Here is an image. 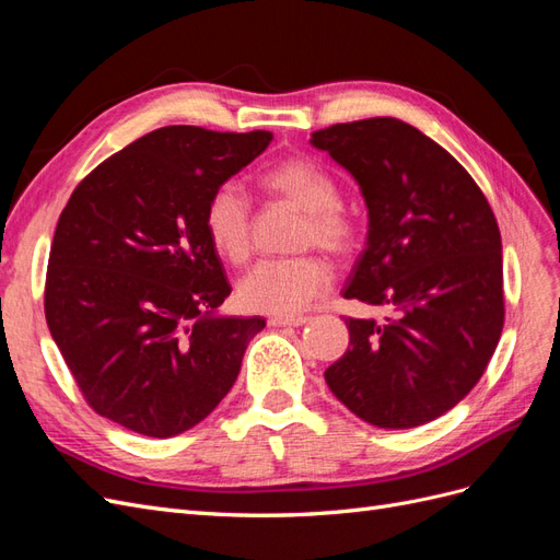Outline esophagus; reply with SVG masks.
I'll return each instance as SVG.
<instances>
[{
    "label": "esophagus",
    "mask_w": 560,
    "mask_h": 560,
    "mask_svg": "<svg viewBox=\"0 0 560 560\" xmlns=\"http://www.w3.org/2000/svg\"><path fill=\"white\" fill-rule=\"evenodd\" d=\"M308 322V317H270L268 325L270 327H303Z\"/></svg>",
    "instance_id": "34e87169"
}]
</instances>
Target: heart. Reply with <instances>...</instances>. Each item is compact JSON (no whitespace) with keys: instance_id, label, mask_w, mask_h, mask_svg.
<instances>
[{"instance_id":"1","label":"heart","mask_w":560,"mask_h":560,"mask_svg":"<svg viewBox=\"0 0 560 560\" xmlns=\"http://www.w3.org/2000/svg\"><path fill=\"white\" fill-rule=\"evenodd\" d=\"M259 184L303 212L296 249L319 247L334 257H348L358 245V224L341 208V189L319 163L294 156L261 173ZM208 238L219 257L245 264L252 254V206L238 184H219L202 212ZM334 270L319 254L264 259L238 284L241 306L252 313L294 317L331 284Z\"/></svg>"}]
</instances>
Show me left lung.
<instances>
[{
	"instance_id": "1",
	"label": "left lung",
	"mask_w": 560,
	"mask_h": 560,
	"mask_svg": "<svg viewBox=\"0 0 560 560\" xmlns=\"http://www.w3.org/2000/svg\"><path fill=\"white\" fill-rule=\"evenodd\" d=\"M311 144L354 177L369 210L343 296L387 308L383 322L346 319L350 348L325 381L371 425H425L479 383L500 341L495 214L465 167L399 118L336 124Z\"/></svg>"
}]
</instances>
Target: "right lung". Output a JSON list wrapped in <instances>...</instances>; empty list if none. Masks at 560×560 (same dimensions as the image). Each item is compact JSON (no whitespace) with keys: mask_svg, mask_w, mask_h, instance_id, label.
<instances>
[{"mask_svg":"<svg viewBox=\"0 0 560 560\" xmlns=\"http://www.w3.org/2000/svg\"><path fill=\"white\" fill-rule=\"evenodd\" d=\"M268 130L165 126L83 177L58 219L44 311L89 406L167 439L226 397L266 319L217 315L231 284L202 212Z\"/></svg>","mask_w":560,"mask_h":560,"instance_id":"1","label":"right lung"}]
</instances>
